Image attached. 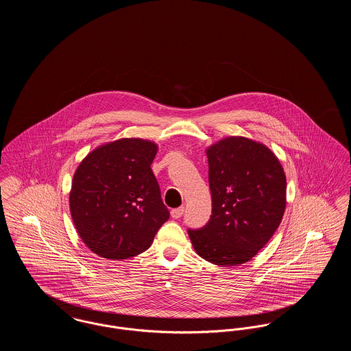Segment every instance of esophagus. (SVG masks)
I'll return each instance as SVG.
<instances>
[{"label": "esophagus", "instance_id": "34e87169", "mask_svg": "<svg viewBox=\"0 0 351 351\" xmlns=\"http://www.w3.org/2000/svg\"><path fill=\"white\" fill-rule=\"evenodd\" d=\"M184 215V206L180 208H176V209H172L171 210V216L172 218H180Z\"/></svg>", "mask_w": 351, "mask_h": 351}]
</instances>
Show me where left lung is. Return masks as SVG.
<instances>
[{
  "label": "left lung",
  "instance_id": "left-lung-1",
  "mask_svg": "<svg viewBox=\"0 0 351 351\" xmlns=\"http://www.w3.org/2000/svg\"><path fill=\"white\" fill-rule=\"evenodd\" d=\"M212 216L188 235L202 259L217 266L249 262L279 228L287 182L275 154L243 136L221 139L206 150Z\"/></svg>",
  "mask_w": 351,
  "mask_h": 351
}]
</instances>
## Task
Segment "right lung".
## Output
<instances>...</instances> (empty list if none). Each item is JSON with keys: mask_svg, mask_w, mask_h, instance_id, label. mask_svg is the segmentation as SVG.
<instances>
[{"mask_svg": "<svg viewBox=\"0 0 351 351\" xmlns=\"http://www.w3.org/2000/svg\"><path fill=\"white\" fill-rule=\"evenodd\" d=\"M156 151L150 141L123 138L89 152L76 169L71 216L95 254L114 261L135 256L169 218L151 169Z\"/></svg>", "mask_w": 351, "mask_h": 351, "instance_id": "add662e5", "label": "right lung"}]
</instances>
